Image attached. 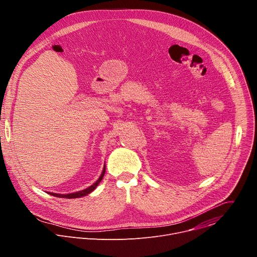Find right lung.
<instances>
[{"mask_svg":"<svg viewBox=\"0 0 257 257\" xmlns=\"http://www.w3.org/2000/svg\"><path fill=\"white\" fill-rule=\"evenodd\" d=\"M104 172H105V166L103 167V171H102L100 177L98 178V180L94 183V184H92L91 186H89L88 188H86V189H84V190H82V191H78V192H75V193H70V194H58V193H52V192H50V194L53 195V196H56V197H63V198H78V197L85 196V195L89 194L90 192H92V191L96 188V186L99 184L100 181L102 180V178H103V176H104Z\"/></svg>","mask_w":257,"mask_h":257,"instance_id":"right-lung-1","label":"right lung"}]
</instances>
